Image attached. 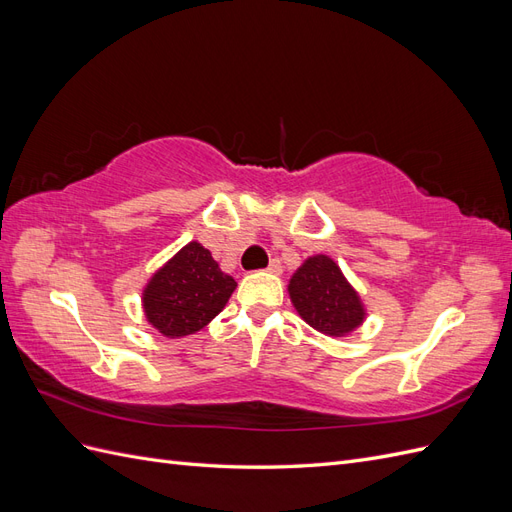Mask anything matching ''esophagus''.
<instances>
[{
	"instance_id": "obj_1",
	"label": "esophagus",
	"mask_w": 512,
	"mask_h": 512,
	"mask_svg": "<svg viewBox=\"0 0 512 512\" xmlns=\"http://www.w3.org/2000/svg\"><path fill=\"white\" fill-rule=\"evenodd\" d=\"M267 271L273 273V275H280V273H282V262H280V260H271Z\"/></svg>"
}]
</instances>
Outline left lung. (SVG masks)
I'll use <instances>...</instances> for the list:
<instances>
[{"mask_svg": "<svg viewBox=\"0 0 512 512\" xmlns=\"http://www.w3.org/2000/svg\"><path fill=\"white\" fill-rule=\"evenodd\" d=\"M288 292L299 316L324 335L344 337L365 320L359 294L348 284L342 269L324 254L303 262L290 277Z\"/></svg>", "mask_w": 512, "mask_h": 512, "instance_id": "1", "label": "left lung"}]
</instances>
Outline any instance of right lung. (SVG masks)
Listing matches in <instances>:
<instances>
[{
    "label": "right lung",
    "instance_id": "add662e5",
    "mask_svg": "<svg viewBox=\"0 0 512 512\" xmlns=\"http://www.w3.org/2000/svg\"><path fill=\"white\" fill-rule=\"evenodd\" d=\"M235 288L237 282L220 269L211 252L192 241L143 290L147 322L166 337L192 335L222 312Z\"/></svg>",
    "mask_w": 512,
    "mask_h": 512
}]
</instances>
